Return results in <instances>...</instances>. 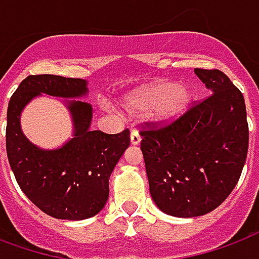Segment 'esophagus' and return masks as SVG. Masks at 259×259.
<instances>
[{
    "instance_id": "1",
    "label": "esophagus",
    "mask_w": 259,
    "mask_h": 259,
    "mask_svg": "<svg viewBox=\"0 0 259 259\" xmlns=\"http://www.w3.org/2000/svg\"><path fill=\"white\" fill-rule=\"evenodd\" d=\"M139 143H141V137H139V134H138V131H132L131 132V145L137 146V145H139Z\"/></svg>"
}]
</instances>
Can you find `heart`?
Instances as JSON below:
<instances>
[{"mask_svg":"<svg viewBox=\"0 0 259 259\" xmlns=\"http://www.w3.org/2000/svg\"><path fill=\"white\" fill-rule=\"evenodd\" d=\"M196 94L190 87H181L177 81L158 80L138 87L121 99V106L130 116L143 117L152 110L154 121L169 124L184 116L193 106Z\"/></svg>","mask_w":259,"mask_h":259,"instance_id":"1","label":"heart"}]
</instances>
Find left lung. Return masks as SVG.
<instances>
[{"label":"left lung","mask_w":259,"mask_h":259,"mask_svg":"<svg viewBox=\"0 0 259 259\" xmlns=\"http://www.w3.org/2000/svg\"><path fill=\"white\" fill-rule=\"evenodd\" d=\"M212 95L165 127L141 131L154 204L178 218L215 209L240 178L248 150L244 98L221 70L194 69Z\"/></svg>","instance_id":"8db88e82"}]
</instances>
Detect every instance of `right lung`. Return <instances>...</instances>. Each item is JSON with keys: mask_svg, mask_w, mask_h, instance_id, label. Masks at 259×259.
I'll return each instance as SVG.
<instances>
[{"mask_svg": "<svg viewBox=\"0 0 259 259\" xmlns=\"http://www.w3.org/2000/svg\"><path fill=\"white\" fill-rule=\"evenodd\" d=\"M81 78L38 74L26 77L7 111V154L23 193L42 212L58 220L81 221L101 212L109 199V178L130 146V131H91L92 106L78 101L88 94ZM45 95L64 101L73 121V138L58 149H41L20 127V114L34 97Z\"/></svg>", "mask_w": 259, "mask_h": 259, "instance_id": "obj_1", "label": "right lung"}]
</instances>
